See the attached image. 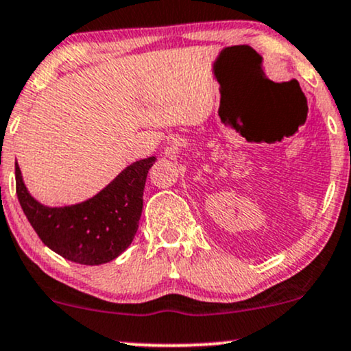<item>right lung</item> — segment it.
I'll use <instances>...</instances> for the list:
<instances>
[{
  "label": "right lung",
  "mask_w": 351,
  "mask_h": 351,
  "mask_svg": "<svg viewBox=\"0 0 351 351\" xmlns=\"http://www.w3.org/2000/svg\"><path fill=\"white\" fill-rule=\"evenodd\" d=\"M155 157L128 165L111 183L77 204L45 206L29 193L16 162V193L27 221L50 250L80 265H104L128 250L137 234L143 188Z\"/></svg>",
  "instance_id": "right-lung-1"
}]
</instances>
